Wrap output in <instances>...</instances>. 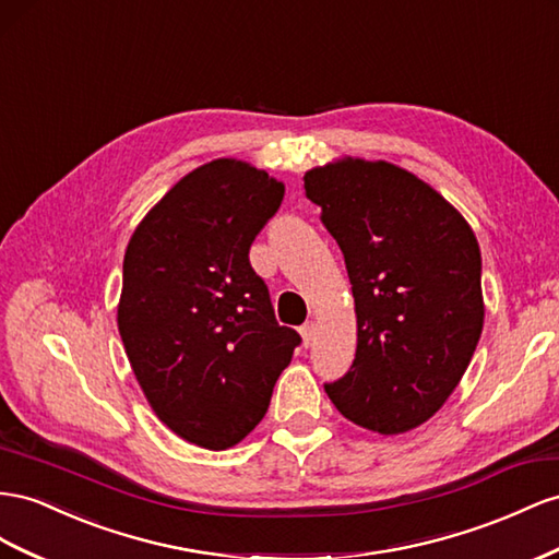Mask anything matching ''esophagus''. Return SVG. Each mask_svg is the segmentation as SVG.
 <instances>
[{
	"label": "esophagus",
	"instance_id": "obj_1",
	"mask_svg": "<svg viewBox=\"0 0 559 559\" xmlns=\"http://www.w3.org/2000/svg\"><path fill=\"white\" fill-rule=\"evenodd\" d=\"M298 331H300V338H304L306 348H308V345H312V341H314V324H312V322H306Z\"/></svg>",
	"mask_w": 559,
	"mask_h": 559
}]
</instances>
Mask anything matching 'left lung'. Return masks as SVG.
<instances>
[{
  "label": "left lung",
  "mask_w": 559,
  "mask_h": 559,
  "mask_svg": "<svg viewBox=\"0 0 559 559\" xmlns=\"http://www.w3.org/2000/svg\"><path fill=\"white\" fill-rule=\"evenodd\" d=\"M308 200L353 284L357 353L324 385L355 426L402 435L442 409L485 326L481 255L471 223L416 174L336 157L306 171Z\"/></svg>",
  "instance_id": "1"
}]
</instances>
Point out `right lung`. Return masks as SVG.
<instances>
[{"mask_svg":"<svg viewBox=\"0 0 559 559\" xmlns=\"http://www.w3.org/2000/svg\"><path fill=\"white\" fill-rule=\"evenodd\" d=\"M282 198L265 169L218 157L180 178L127 245L119 336L150 409L190 444L242 442L300 343L249 263Z\"/></svg>","mask_w":559,"mask_h":559,"instance_id":"right-lung-1","label":"right lung"}]
</instances>
